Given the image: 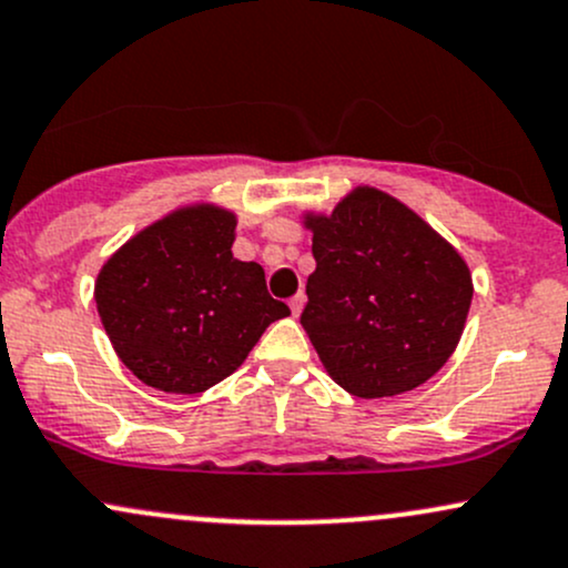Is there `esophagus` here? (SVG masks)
<instances>
[{
    "instance_id": "esophagus-1",
    "label": "esophagus",
    "mask_w": 568,
    "mask_h": 568,
    "mask_svg": "<svg viewBox=\"0 0 568 568\" xmlns=\"http://www.w3.org/2000/svg\"><path fill=\"white\" fill-rule=\"evenodd\" d=\"M303 305H305V295H303V292H297V295L292 297V301H290V308H292V314H295V316H301Z\"/></svg>"
}]
</instances>
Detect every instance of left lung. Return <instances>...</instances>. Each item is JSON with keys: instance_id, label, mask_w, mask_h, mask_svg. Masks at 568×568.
I'll return each mask as SVG.
<instances>
[{"instance_id": "obj_1", "label": "left lung", "mask_w": 568, "mask_h": 568, "mask_svg": "<svg viewBox=\"0 0 568 568\" xmlns=\"http://www.w3.org/2000/svg\"><path fill=\"white\" fill-rule=\"evenodd\" d=\"M316 271L301 322L337 386L362 399L426 384L462 341L467 260L403 201L369 184L329 214L305 212Z\"/></svg>"}]
</instances>
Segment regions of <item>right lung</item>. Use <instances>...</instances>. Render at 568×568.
I'll return each instance as SVG.
<instances>
[{
  "label": "right lung",
  "instance_id": "add662e5",
  "mask_svg": "<svg viewBox=\"0 0 568 568\" xmlns=\"http://www.w3.org/2000/svg\"><path fill=\"white\" fill-rule=\"evenodd\" d=\"M235 212L190 203L101 265L93 297L114 354L146 386L201 394L235 373L276 318L265 271L233 257Z\"/></svg>",
  "mask_w": 568,
  "mask_h": 568
}]
</instances>
